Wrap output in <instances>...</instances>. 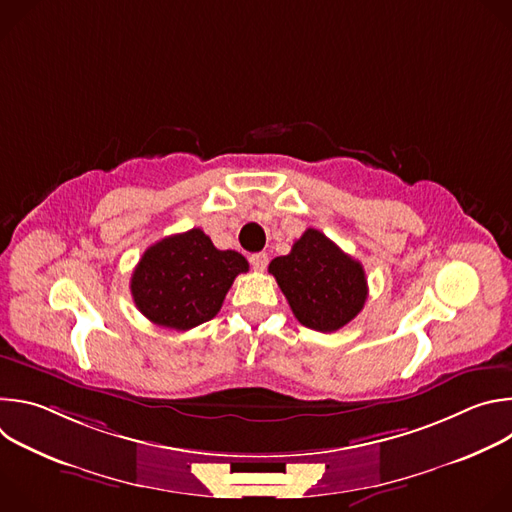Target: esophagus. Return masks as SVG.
I'll use <instances>...</instances> for the list:
<instances>
[{"label": "esophagus", "instance_id": "34e87169", "mask_svg": "<svg viewBox=\"0 0 512 512\" xmlns=\"http://www.w3.org/2000/svg\"><path fill=\"white\" fill-rule=\"evenodd\" d=\"M249 261H251V265H253V269H257V271H263L265 267H267V255L265 253H253L251 257H249Z\"/></svg>", "mask_w": 512, "mask_h": 512}]
</instances>
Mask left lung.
<instances>
[{"instance_id": "8db88e82", "label": "left lung", "mask_w": 512, "mask_h": 512, "mask_svg": "<svg viewBox=\"0 0 512 512\" xmlns=\"http://www.w3.org/2000/svg\"><path fill=\"white\" fill-rule=\"evenodd\" d=\"M269 273L300 324L318 332L340 330L367 302L362 265L316 229H308L287 255L275 257Z\"/></svg>"}]
</instances>
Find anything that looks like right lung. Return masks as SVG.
<instances>
[{
	"instance_id": "obj_1",
	"label": "right lung",
	"mask_w": 512,
	"mask_h": 512,
	"mask_svg": "<svg viewBox=\"0 0 512 512\" xmlns=\"http://www.w3.org/2000/svg\"><path fill=\"white\" fill-rule=\"evenodd\" d=\"M247 271L241 253L216 249L204 231L190 229L145 249L131 275V296L150 322L190 330L218 314L235 277Z\"/></svg>"
}]
</instances>
